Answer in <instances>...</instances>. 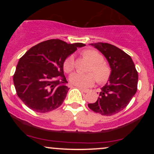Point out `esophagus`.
Instances as JSON below:
<instances>
[{"label":"esophagus","mask_w":154,"mask_h":154,"mask_svg":"<svg viewBox=\"0 0 154 154\" xmlns=\"http://www.w3.org/2000/svg\"><path fill=\"white\" fill-rule=\"evenodd\" d=\"M80 90H81V91L82 92H83V93H88V92L90 91V90H88V89H83V88H80Z\"/></svg>","instance_id":"1"}]
</instances>
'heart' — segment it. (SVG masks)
Here are the masks:
<instances>
[{"label": "heart", "mask_w": 154, "mask_h": 154, "mask_svg": "<svg viewBox=\"0 0 154 154\" xmlns=\"http://www.w3.org/2000/svg\"><path fill=\"white\" fill-rule=\"evenodd\" d=\"M83 55L91 61L92 66L89 71L93 73L81 74L75 72L69 77L72 85L78 88H88L94 84L95 80L102 82L106 80L110 75V68L103 62V56L98 51L94 50H86ZM63 70L66 73H69L75 68V57L73 55L68 56L63 62Z\"/></svg>", "instance_id": "b5f03b06"}]
</instances>
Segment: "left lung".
<instances>
[{
	"label": "left lung",
	"mask_w": 154,
	"mask_h": 154,
	"mask_svg": "<svg viewBox=\"0 0 154 154\" xmlns=\"http://www.w3.org/2000/svg\"><path fill=\"white\" fill-rule=\"evenodd\" d=\"M104 55L111 67L109 81L88 107L95 113L111 116L126 108L137 90L138 74L132 58L119 48L106 43H91Z\"/></svg>",
	"instance_id": "8db88e82"
}]
</instances>
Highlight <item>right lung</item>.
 I'll return each mask as SVG.
<instances>
[{
  "label": "right lung",
  "instance_id": "right-lung-1",
  "mask_svg": "<svg viewBox=\"0 0 154 154\" xmlns=\"http://www.w3.org/2000/svg\"><path fill=\"white\" fill-rule=\"evenodd\" d=\"M85 45L52 39L26 51L19 59L13 77L17 95L23 103L39 113L59 108L69 89L63 75V62L77 48Z\"/></svg>",
  "mask_w": 154,
  "mask_h": 154
}]
</instances>
